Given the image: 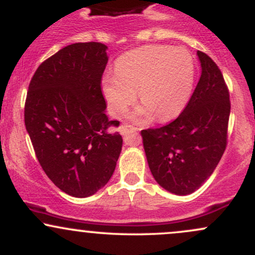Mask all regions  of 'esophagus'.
I'll list each match as a JSON object with an SVG mask.
<instances>
[{"instance_id":"esophagus-1","label":"esophagus","mask_w":255,"mask_h":255,"mask_svg":"<svg viewBox=\"0 0 255 255\" xmlns=\"http://www.w3.org/2000/svg\"><path fill=\"white\" fill-rule=\"evenodd\" d=\"M137 128L133 127V126L130 125H122L121 127H120V133L124 134V135H126V134H129V133H136Z\"/></svg>"}]
</instances>
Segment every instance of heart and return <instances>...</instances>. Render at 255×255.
Listing matches in <instances>:
<instances>
[{
  "mask_svg": "<svg viewBox=\"0 0 255 255\" xmlns=\"http://www.w3.org/2000/svg\"><path fill=\"white\" fill-rule=\"evenodd\" d=\"M195 64L191 52L170 45H145L121 55L115 74L102 79V93L110 114L120 118L137 97L142 102L129 115L146 122L156 115L169 121L182 113L192 97Z\"/></svg>",
  "mask_w": 255,
  "mask_h": 255,
  "instance_id": "obj_1",
  "label": "heart"
}]
</instances>
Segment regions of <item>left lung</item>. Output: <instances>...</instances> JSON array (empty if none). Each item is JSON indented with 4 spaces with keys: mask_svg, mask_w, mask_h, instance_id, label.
Instances as JSON below:
<instances>
[{
    "mask_svg": "<svg viewBox=\"0 0 255 255\" xmlns=\"http://www.w3.org/2000/svg\"><path fill=\"white\" fill-rule=\"evenodd\" d=\"M201 75L188 104L171 124L141 130L154 180L176 195L195 192L215 171L227 146L230 101L211 57L197 51Z\"/></svg>",
    "mask_w": 255,
    "mask_h": 255,
    "instance_id": "obj_1",
    "label": "left lung"
}]
</instances>
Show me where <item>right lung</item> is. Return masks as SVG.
Returning <instances> with one entry per match:
<instances>
[{"label":"right lung","mask_w":255,"mask_h":255,"mask_svg":"<svg viewBox=\"0 0 255 255\" xmlns=\"http://www.w3.org/2000/svg\"><path fill=\"white\" fill-rule=\"evenodd\" d=\"M108 46L75 43L38 67L28 86L25 126L40 166L61 191L86 198L116 168L122 136L110 128L102 93Z\"/></svg>","instance_id":"1"}]
</instances>
